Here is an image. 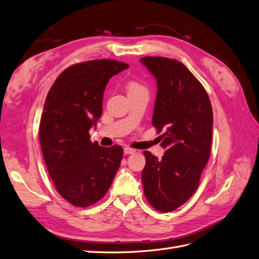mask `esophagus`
<instances>
[{
    "mask_svg": "<svg viewBox=\"0 0 259 259\" xmlns=\"http://www.w3.org/2000/svg\"><path fill=\"white\" fill-rule=\"evenodd\" d=\"M123 152H124V154L129 155V154H134V153H136V150H135V149H131V147H124Z\"/></svg>",
    "mask_w": 259,
    "mask_h": 259,
    "instance_id": "esophagus-1",
    "label": "esophagus"
}]
</instances>
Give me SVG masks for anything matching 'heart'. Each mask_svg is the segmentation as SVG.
<instances>
[{"label": "heart", "mask_w": 259, "mask_h": 259, "mask_svg": "<svg viewBox=\"0 0 259 259\" xmlns=\"http://www.w3.org/2000/svg\"><path fill=\"white\" fill-rule=\"evenodd\" d=\"M142 90H146V89L141 83L137 82V81H131V82H129V84H128V91L129 92L142 91Z\"/></svg>", "instance_id": "obj_1"}]
</instances>
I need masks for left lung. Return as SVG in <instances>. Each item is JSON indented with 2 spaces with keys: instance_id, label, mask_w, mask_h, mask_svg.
Masks as SVG:
<instances>
[{
  "instance_id": "8db88e82",
  "label": "left lung",
  "mask_w": 259,
  "mask_h": 259,
  "mask_svg": "<svg viewBox=\"0 0 259 259\" xmlns=\"http://www.w3.org/2000/svg\"><path fill=\"white\" fill-rule=\"evenodd\" d=\"M141 62L157 80L152 123L166 150L158 159L144 151V194L153 207L169 212L195 193L211 149L212 109L202 83L172 58L145 56Z\"/></svg>"
}]
</instances>
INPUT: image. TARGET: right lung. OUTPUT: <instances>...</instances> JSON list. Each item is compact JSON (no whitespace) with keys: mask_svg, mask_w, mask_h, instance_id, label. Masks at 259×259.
<instances>
[{"mask_svg":"<svg viewBox=\"0 0 259 259\" xmlns=\"http://www.w3.org/2000/svg\"><path fill=\"white\" fill-rule=\"evenodd\" d=\"M129 67L115 60L71 65L51 87L44 103L39 139L56 191L77 207L104 197L120 166V145L100 146L90 131L100 119L109 78Z\"/></svg>","mask_w":259,"mask_h":259,"instance_id":"add662e5","label":"right lung"}]
</instances>
